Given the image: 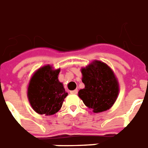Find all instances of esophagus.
Here are the masks:
<instances>
[{
    "label": "esophagus",
    "mask_w": 148,
    "mask_h": 148,
    "mask_svg": "<svg viewBox=\"0 0 148 148\" xmlns=\"http://www.w3.org/2000/svg\"><path fill=\"white\" fill-rule=\"evenodd\" d=\"M77 92H78V91H77V90H73V91H71V92H70V93H71V94H77Z\"/></svg>",
    "instance_id": "obj_1"
}]
</instances>
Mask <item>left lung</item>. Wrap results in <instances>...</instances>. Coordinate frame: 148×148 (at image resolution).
<instances>
[{"mask_svg": "<svg viewBox=\"0 0 148 148\" xmlns=\"http://www.w3.org/2000/svg\"><path fill=\"white\" fill-rule=\"evenodd\" d=\"M82 82L78 96L95 113L110 109L118 98L119 84L113 70L100 60L92 62L81 69Z\"/></svg>", "mask_w": 148, "mask_h": 148, "instance_id": "left-lung-1", "label": "left lung"}]
</instances>
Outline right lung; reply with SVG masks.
I'll return each mask as SVG.
<instances>
[{"instance_id":"obj_1","label":"right lung","mask_w":148,"mask_h":148,"mask_svg":"<svg viewBox=\"0 0 148 148\" xmlns=\"http://www.w3.org/2000/svg\"><path fill=\"white\" fill-rule=\"evenodd\" d=\"M60 69L47 64L38 69L29 80L27 96L32 108L40 115H54L68 96L58 79Z\"/></svg>"}]
</instances>
